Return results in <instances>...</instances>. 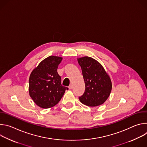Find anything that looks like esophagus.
Segmentation results:
<instances>
[{
	"label": "esophagus",
	"mask_w": 147,
	"mask_h": 147,
	"mask_svg": "<svg viewBox=\"0 0 147 147\" xmlns=\"http://www.w3.org/2000/svg\"><path fill=\"white\" fill-rule=\"evenodd\" d=\"M69 88L70 89V90H71V89H72L73 88V86L71 84V85H70L69 86Z\"/></svg>",
	"instance_id": "obj_1"
}]
</instances>
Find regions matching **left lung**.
Instances as JSON below:
<instances>
[{"mask_svg": "<svg viewBox=\"0 0 147 147\" xmlns=\"http://www.w3.org/2000/svg\"><path fill=\"white\" fill-rule=\"evenodd\" d=\"M85 82L84 93L79 97L80 102L88 107L103 104L112 90L111 80L100 63L95 59L85 56L77 59Z\"/></svg>", "mask_w": 147, "mask_h": 147, "instance_id": "8db88e82", "label": "left lung"}]
</instances>
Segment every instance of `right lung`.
I'll return each instance as SVG.
<instances>
[{
    "label": "right lung",
    "instance_id": "1",
    "mask_svg": "<svg viewBox=\"0 0 147 147\" xmlns=\"http://www.w3.org/2000/svg\"><path fill=\"white\" fill-rule=\"evenodd\" d=\"M62 57L50 56L42 61L31 72L29 78V94L36 105L44 109L55 106L67 87L61 84L57 69Z\"/></svg>",
    "mask_w": 147,
    "mask_h": 147
}]
</instances>
